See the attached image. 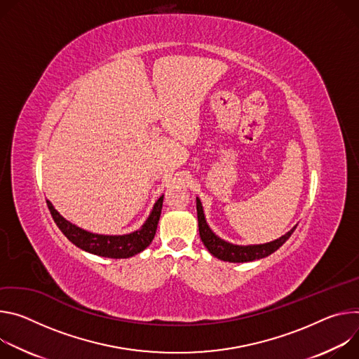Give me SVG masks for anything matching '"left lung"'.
<instances>
[{"label": "left lung", "instance_id": "obj_1", "mask_svg": "<svg viewBox=\"0 0 359 359\" xmlns=\"http://www.w3.org/2000/svg\"><path fill=\"white\" fill-rule=\"evenodd\" d=\"M196 215H198V228H200V236H201L203 244L205 245V248L210 251L211 255H214L215 258H218L221 261H226V262H250V261L265 258L280 248L292 235V232L297 228V225H295L285 235L280 236L278 240L266 243V244L235 245L228 241H224L222 238H219L218 235H215L212 232V229L207 224L200 198H196Z\"/></svg>", "mask_w": 359, "mask_h": 359}]
</instances>
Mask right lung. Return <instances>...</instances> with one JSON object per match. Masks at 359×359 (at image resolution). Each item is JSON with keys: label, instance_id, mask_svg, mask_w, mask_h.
I'll return each instance as SVG.
<instances>
[{"label": "right lung", "instance_id": "1", "mask_svg": "<svg viewBox=\"0 0 359 359\" xmlns=\"http://www.w3.org/2000/svg\"><path fill=\"white\" fill-rule=\"evenodd\" d=\"M163 201H164V195L158 198L148 218L145 219L141 228L123 235H104V233H94V232L86 231L83 228L76 226L75 224L69 222L68 219H65L48 200H47V205L57 226L75 247L94 255L119 259V258H130L140 254L152 243L154 235L156 232L159 217H161Z\"/></svg>", "mask_w": 359, "mask_h": 359}]
</instances>
